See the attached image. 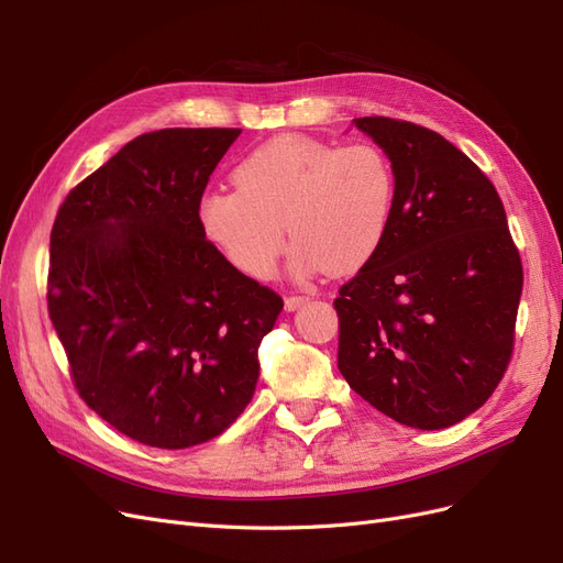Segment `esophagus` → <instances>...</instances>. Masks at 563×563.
Returning <instances> with one entry per match:
<instances>
[{"label":"esophagus","mask_w":563,"mask_h":563,"mask_svg":"<svg viewBox=\"0 0 563 563\" xmlns=\"http://www.w3.org/2000/svg\"><path fill=\"white\" fill-rule=\"evenodd\" d=\"M305 302H308V296H286V300H284V305H286V310H288V312L298 310L300 305H305Z\"/></svg>","instance_id":"obj_1"}]
</instances>
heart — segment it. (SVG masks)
Here are the masks:
<instances>
[{
  "mask_svg": "<svg viewBox=\"0 0 563 563\" xmlns=\"http://www.w3.org/2000/svg\"><path fill=\"white\" fill-rule=\"evenodd\" d=\"M236 190L199 201V225L253 279L277 267L284 233L294 275H350L378 253L395 213L397 174L376 143L338 147L312 135H277L234 166Z\"/></svg>",
  "mask_w": 563,
  "mask_h": 563,
  "instance_id": "b5f03b06",
  "label": "heart"
}]
</instances>
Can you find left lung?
<instances>
[{
    "instance_id": "obj_1",
    "label": "left lung",
    "mask_w": 563,
    "mask_h": 563,
    "mask_svg": "<svg viewBox=\"0 0 563 563\" xmlns=\"http://www.w3.org/2000/svg\"><path fill=\"white\" fill-rule=\"evenodd\" d=\"M354 124L395 164L397 197L378 253L333 300L338 368L397 422L451 428L512 360L519 249L496 187L444 135L378 114Z\"/></svg>"
}]
</instances>
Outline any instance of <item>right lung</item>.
<instances>
[{
  "instance_id": "obj_1",
  "label": "right lung",
  "mask_w": 563,
  "mask_h": 563,
  "mask_svg": "<svg viewBox=\"0 0 563 563\" xmlns=\"http://www.w3.org/2000/svg\"><path fill=\"white\" fill-rule=\"evenodd\" d=\"M240 133L139 135L73 187L51 230L46 305L70 378L91 411L145 446L225 432L284 308L199 225L201 195Z\"/></svg>"
}]
</instances>
